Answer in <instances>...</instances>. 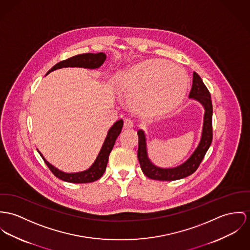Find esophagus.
Returning <instances> with one entry per match:
<instances>
[{"instance_id":"34e87169","label":"esophagus","mask_w":250,"mask_h":250,"mask_svg":"<svg viewBox=\"0 0 250 250\" xmlns=\"http://www.w3.org/2000/svg\"><path fill=\"white\" fill-rule=\"evenodd\" d=\"M134 127V123L130 119H125L124 121V128L125 129H130Z\"/></svg>"}]
</instances>
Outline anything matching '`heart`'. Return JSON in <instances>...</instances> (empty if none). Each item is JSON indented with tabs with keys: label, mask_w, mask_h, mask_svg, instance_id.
I'll return each instance as SVG.
<instances>
[{
	"label": "heart",
	"mask_w": 250,
	"mask_h": 250,
	"mask_svg": "<svg viewBox=\"0 0 250 250\" xmlns=\"http://www.w3.org/2000/svg\"><path fill=\"white\" fill-rule=\"evenodd\" d=\"M122 91L128 95V104L138 115L157 118L176 109L185 99L189 85L187 71L165 60L141 61L119 80Z\"/></svg>",
	"instance_id": "b5f03b06"
}]
</instances>
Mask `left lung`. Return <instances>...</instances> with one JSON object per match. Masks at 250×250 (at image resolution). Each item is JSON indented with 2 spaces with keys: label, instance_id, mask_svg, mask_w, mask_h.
I'll return each instance as SVG.
<instances>
[{
  "label": "left lung",
  "instance_id": "obj_1",
  "mask_svg": "<svg viewBox=\"0 0 250 250\" xmlns=\"http://www.w3.org/2000/svg\"><path fill=\"white\" fill-rule=\"evenodd\" d=\"M189 98H193L199 101L206 109L204 118V128L202 140L199 146L194 151L192 156L182 166L170 168L163 169L152 165L146 154V136L144 131L139 130V146H138V160L144 174L156 181H175L179 179L186 178L195 172L202 161L205 158V155L208 152L212 143V108L211 96L208 87L204 83L203 80L196 73L193 72L192 88L189 93Z\"/></svg>",
  "mask_w": 250,
  "mask_h": 250
}]
</instances>
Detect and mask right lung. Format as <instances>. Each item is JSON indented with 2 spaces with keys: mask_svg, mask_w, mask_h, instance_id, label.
Returning a JSON list of instances; mask_svg holds the SVG:
<instances>
[{
  "mask_svg": "<svg viewBox=\"0 0 250 250\" xmlns=\"http://www.w3.org/2000/svg\"><path fill=\"white\" fill-rule=\"evenodd\" d=\"M105 59H106V56L103 52H100L97 54H93V53L80 54V55H76V56H73V57L63 60V61L58 62L47 72V74L58 68L68 67V66L97 68L103 64V62L105 61ZM123 125H124L123 120L116 122L115 124L113 125V126L109 129V131L107 133L106 139L104 143V146H103L100 153L97 157L95 163L93 164V166L90 168H88L85 171L72 173V174L62 172V171L58 170L57 168H55L53 166H51L48 162H46L42 154L40 153V155L43 159L45 165L50 169V171L53 173L57 178L62 180V181H65L68 183H74V184H86V183L95 182L98 179H100L105 171L109 154L114 146L116 139L118 138V136L122 131Z\"/></svg>",
  "mask_w": 250,
  "mask_h": 250,
  "instance_id": "1",
  "label": "right lung"
}]
</instances>
